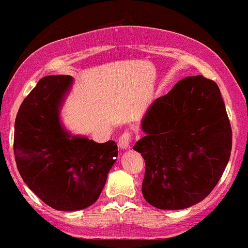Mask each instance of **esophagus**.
<instances>
[{"mask_svg":"<svg viewBox=\"0 0 248 248\" xmlns=\"http://www.w3.org/2000/svg\"><path fill=\"white\" fill-rule=\"evenodd\" d=\"M132 140V136H131V132L130 131H125L122 134L121 137H119L118 140V145L119 148L122 149H129L130 148V143H131Z\"/></svg>","mask_w":248,"mask_h":248,"instance_id":"esophagus-1","label":"esophagus"}]
</instances>
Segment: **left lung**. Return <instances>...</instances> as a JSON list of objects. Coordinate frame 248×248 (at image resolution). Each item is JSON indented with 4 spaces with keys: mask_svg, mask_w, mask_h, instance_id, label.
<instances>
[{
    "mask_svg": "<svg viewBox=\"0 0 248 248\" xmlns=\"http://www.w3.org/2000/svg\"><path fill=\"white\" fill-rule=\"evenodd\" d=\"M134 149L145 161L142 193L158 209H185L209 195L232 150V127L217 85L187 77L150 105Z\"/></svg>",
    "mask_w": 248,
    "mask_h": 248,
    "instance_id": "8db88e82",
    "label": "left lung"
}]
</instances>
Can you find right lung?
Here are the masks:
<instances>
[{"label": "right lung", "mask_w": 248, "mask_h": 248, "mask_svg": "<svg viewBox=\"0 0 248 248\" xmlns=\"http://www.w3.org/2000/svg\"><path fill=\"white\" fill-rule=\"evenodd\" d=\"M71 76L40 79L15 119L14 155L28 188L58 210H79L99 198L118 156L114 140L95 143L71 136L60 122V108Z\"/></svg>", "instance_id": "add662e5"}]
</instances>
